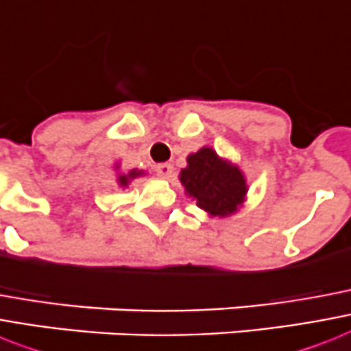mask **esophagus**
Listing matches in <instances>:
<instances>
[{
    "label": "esophagus",
    "mask_w": 351,
    "mask_h": 351,
    "mask_svg": "<svg viewBox=\"0 0 351 351\" xmlns=\"http://www.w3.org/2000/svg\"><path fill=\"white\" fill-rule=\"evenodd\" d=\"M155 171L156 175L160 176V178H164V180H169L171 176H173V166H171V164H158Z\"/></svg>",
    "instance_id": "1"
}]
</instances>
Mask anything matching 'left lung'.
<instances>
[{
    "label": "left lung",
    "instance_id": "left-lung-1",
    "mask_svg": "<svg viewBox=\"0 0 351 351\" xmlns=\"http://www.w3.org/2000/svg\"><path fill=\"white\" fill-rule=\"evenodd\" d=\"M180 182L185 195L196 200V205L213 218L234 215L249 191L243 171L207 146L187 156Z\"/></svg>",
    "mask_w": 351,
    "mask_h": 351
}]
</instances>
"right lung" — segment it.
I'll list each match as a JSON object with an SVG mask.
<instances>
[{
    "label": "right lung",
    "mask_w": 351,
    "mask_h": 351,
    "mask_svg": "<svg viewBox=\"0 0 351 351\" xmlns=\"http://www.w3.org/2000/svg\"><path fill=\"white\" fill-rule=\"evenodd\" d=\"M115 169H119V164L115 166ZM144 175V171H138V169H131L128 175H124V173H121V175H117V182H119V185L121 187H128V184H130L133 178H136V176H142Z\"/></svg>",
    "instance_id": "obj_1"
}]
</instances>
